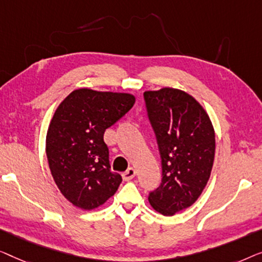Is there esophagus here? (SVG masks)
<instances>
[{"instance_id":"obj_1","label":"esophagus","mask_w":262,"mask_h":262,"mask_svg":"<svg viewBox=\"0 0 262 262\" xmlns=\"http://www.w3.org/2000/svg\"><path fill=\"white\" fill-rule=\"evenodd\" d=\"M135 174H136L135 168L129 167L126 172L122 173V178H123V180H126V182H127V180H130V179L134 178Z\"/></svg>"}]
</instances>
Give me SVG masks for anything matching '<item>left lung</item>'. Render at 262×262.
Wrapping results in <instances>:
<instances>
[{
    "label": "left lung",
    "instance_id": "8db88e82",
    "mask_svg": "<svg viewBox=\"0 0 262 262\" xmlns=\"http://www.w3.org/2000/svg\"><path fill=\"white\" fill-rule=\"evenodd\" d=\"M143 98L163 169L148 201L161 215L173 216L203 192L215 158V130L203 106L185 91L163 88L145 91Z\"/></svg>",
    "mask_w": 262,
    "mask_h": 262
}]
</instances>
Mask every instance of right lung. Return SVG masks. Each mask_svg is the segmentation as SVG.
<instances>
[{"instance_id":"right-lung-1","label":"right lung","mask_w":262,"mask_h":262,"mask_svg":"<svg viewBox=\"0 0 262 262\" xmlns=\"http://www.w3.org/2000/svg\"><path fill=\"white\" fill-rule=\"evenodd\" d=\"M130 94L78 89L62 101L46 135V156L58 189L83 210L104 204L122 177L113 172L103 135L132 109Z\"/></svg>"}]
</instances>
